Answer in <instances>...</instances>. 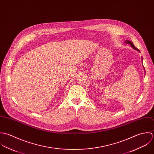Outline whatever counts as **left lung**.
I'll list each match as a JSON object with an SVG mask.
<instances>
[{"label": "left lung", "mask_w": 154, "mask_h": 154, "mask_svg": "<svg viewBox=\"0 0 154 154\" xmlns=\"http://www.w3.org/2000/svg\"><path fill=\"white\" fill-rule=\"evenodd\" d=\"M124 43H127V44H130V45H131V47H132L133 49H136V50H137V51H139V49H137V48L135 47V46L133 45V43L131 42H130V41H129V40H125Z\"/></svg>", "instance_id": "obj_1"}]
</instances>
